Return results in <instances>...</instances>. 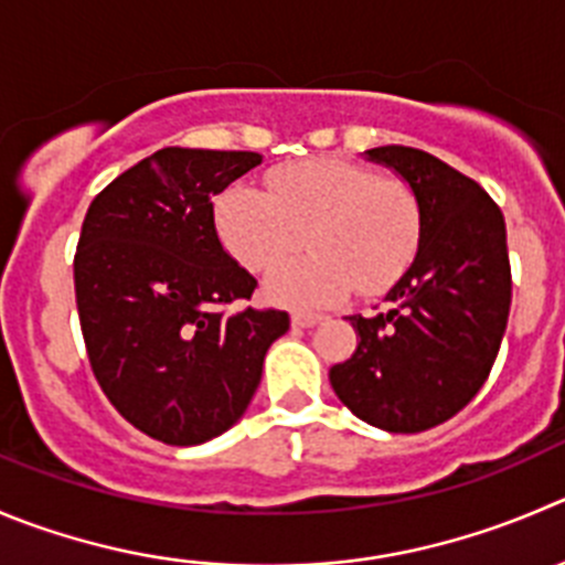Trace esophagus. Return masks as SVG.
<instances>
[{
  "instance_id": "34e87169",
  "label": "esophagus",
  "mask_w": 565,
  "mask_h": 565,
  "mask_svg": "<svg viewBox=\"0 0 565 565\" xmlns=\"http://www.w3.org/2000/svg\"><path fill=\"white\" fill-rule=\"evenodd\" d=\"M321 321V316H313V313H294L291 316V324L297 327V330H308V327H316Z\"/></svg>"
}]
</instances>
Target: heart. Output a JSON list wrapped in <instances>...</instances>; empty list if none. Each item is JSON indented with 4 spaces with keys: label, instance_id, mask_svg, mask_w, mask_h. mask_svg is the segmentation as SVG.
<instances>
[{
    "label": "heart",
    "instance_id": "heart-1",
    "mask_svg": "<svg viewBox=\"0 0 565 565\" xmlns=\"http://www.w3.org/2000/svg\"><path fill=\"white\" fill-rule=\"evenodd\" d=\"M213 222L230 255L249 271H268L266 297L294 310L332 308L349 299L380 297L411 268L422 244V205L399 177L369 166L316 158L279 166L268 193L249 182L224 188Z\"/></svg>",
    "mask_w": 565,
    "mask_h": 565
}]
</instances>
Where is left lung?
I'll return each mask as SVG.
<instances>
[{"label":"left lung","mask_w":565,"mask_h":565,"mask_svg":"<svg viewBox=\"0 0 565 565\" xmlns=\"http://www.w3.org/2000/svg\"><path fill=\"white\" fill-rule=\"evenodd\" d=\"M407 180L422 205L416 260L363 319L358 349L330 369L338 399L388 433H422L463 411L491 374L510 313L508 233L471 177L413 147L369 149Z\"/></svg>","instance_id":"left-lung-1"}]
</instances>
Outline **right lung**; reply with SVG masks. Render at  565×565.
Here are the masks:
<instances>
[{"mask_svg": "<svg viewBox=\"0 0 565 565\" xmlns=\"http://www.w3.org/2000/svg\"><path fill=\"white\" fill-rule=\"evenodd\" d=\"M257 152L166 147L85 213L74 294L90 372L136 429L171 447L227 433L249 407L286 310H227L257 279L224 252L213 196Z\"/></svg>", "mask_w": 565, "mask_h": 565, "instance_id": "obj_1", "label": "right lung"}]
</instances>
